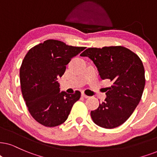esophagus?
<instances>
[{
  "label": "esophagus",
  "instance_id": "esophagus-1",
  "mask_svg": "<svg viewBox=\"0 0 157 157\" xmlns=\"http://www.w3.org/2000/svg\"><path fill=\"white\" fill-rule=\"evenodd\" d=\"M82 97H84L85 98H89V96H87L86 94H85L84 93H82Z\"/></svg>",
  "mask_w": 157,
  "mask_h": 157
}]
</instances>
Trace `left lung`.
<instances>
[{"label": "left lung", "instance_id": "left-lung-1", "mask_svg": "<svg viewBox=\"0 0 157 157\" xmlns=\"http://www.w3.org/2000/svg\"><path fill=\"white\" fill-rule=\"evenodd\" d=\"M93 61L102 80L109 79L106 98L91 118L101 128L112 129L121 125L139 104L145 87V71L138 55L123 46L89 48L80 54Z\"/></svg>", "mask_w": 157, "mask_h": 157}]
</instances>
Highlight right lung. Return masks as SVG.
Wrapping results in <instances>:
<instances>
[{"instance_id":"1","label":"right lung","mask_w":157,"mask_h":157,"mask_svg":"<svg viewBox=\"0 0 157 157\" xmlns=\"http://www.w3.org/2000/svg\"><path fill=\"white\" fill-rule=\"evenodd\" d=\"M85 48L47 40L26 54L19 72L21 93L29 113L40 124L51 128L64 123L80 99V91L60 92L57 80L71 59Z\"/></svg>"}]
</instances>
